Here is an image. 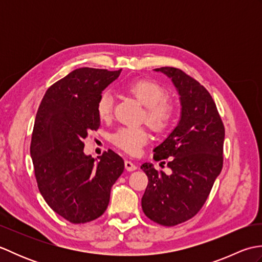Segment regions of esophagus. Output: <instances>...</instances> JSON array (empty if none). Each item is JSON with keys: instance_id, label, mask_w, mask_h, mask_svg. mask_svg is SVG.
<instances>
[{"instance_id": "34e87169", "label": "esophagus", "mask_w": 262, "mask_h": 262, "mask_svg": "<svg viewBox=\"0 0 262 262\" xmlns=\"http://www.w3.org/2000/svg\"><path fill=\"white\" fill-rule=\"evenodd\" d=\"M125 168H126L127 171H130L132 172V171H135L137 169V166H136L135 163H133L132 161L127 160V161H125Z\"/></svg>"}]
</instances>
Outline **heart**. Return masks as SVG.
<instances>
[{"label":"heart","instance_id":"obj_1","mask_svg":"<svg viewBox=\"0 0 262 262\" xmlns=\"http://www.w3.org/2000/svg\"><path fill=\"white\" fill-rule=\"evenodd\" d=\"M127 90L146 108L145 120L154 130L162 132L169 127L173 119L174 108L170 101L164 100L166 93L162 86L149 80H138L128 84ZM113 104L114 99L109 91L100 94L97 102V113L100 119L110 118ZM148 137L145 128L124 127L113 135V142L125 152L137 154L147 143Z\"/></svg>","mask_w":262,"mask_h":262}]
</instances>
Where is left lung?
I'll use <instances>...</instances> for the list:
<instances>
[{
	"label": "left lung",
	"instance_id": "1",
	"mask_svg": "<svg viewBox=\"0 0 262 262\" xmlns=\"http://www.w3.org/2000/svg\"><path fill=\"white\" fill-rule=\"evenodd\" d=\"M154 71L171 80L181 110L173 130L153 149L155 161L169 158L171 174L149 162L141 166L148 178L142 208L155 223L173 226L196 215L207 199L223 168L225 129L213 98L199 82L179 69Z\"/></svg>",
	"mask_w": 262,
	"mask_h": 262
}]
</instances>
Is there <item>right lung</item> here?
Wrapping results in <instances>:
<instances>
[{
    "mask_svg": "<svg viewBox=\"0 0 262 262\" xmlns=\"http://www.w3.org/2000/svg\"><path fill=\"white\" fill-rule=\"evenodd\" d=\"M120 71L82 68L48 88L39 105L30 155L39 191L55 213L71 223H88L108 207L111 187L124 160L109 149L98 160L84 153L83 140L97 130V102Z\"/></svg>",
    "mask_w": 262,
    "mask_h": 262,
    "instance_id": "1",
    "label": "right lung"
}]
</instances>
